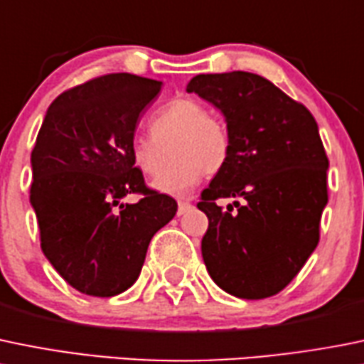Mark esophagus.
Listing matches in <instances>:
<instances>
[{
    "label": "esophagus",
    "instance_id": "obj_1",
    "mask_svg": "<svg viewBox=\"0 0 364 364\" xmlns=\"http://www.w3.org/2000/svg\"><path fill=\"white\" fill-rule=\"evenodd\" d=\"M188 208H190V200H185V199L178 200V215H183Z\"/></svg>",
    "mask_w": 364,
    "mask_h": 364
}]
</instances>
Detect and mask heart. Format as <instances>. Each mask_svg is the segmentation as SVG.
Instances as JSON below:
<instances>
[{
	"instance_id": "heart-1",
	"label": "heart",
	"mask_w": 364,
	"mask_h": 364,
	"mask_svg": "<svg viewBox=\"0 0 364 364\" xmlns=\"http://www.w3.org/2000/svg\"><path fill=\"white\" fill-rule=\"evenodd\" d=\"M151 135H136L129 156L147 178H158L171 161L172 167L154 181L165 193H183L206 174H217L229 158V133L224 122L196 100H174L151 117Z\"/></svg>"
}]
</instances>
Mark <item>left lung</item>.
Here are the masks:
<instances>
[{"label": "left lung", "mask_w": 364, "mask_h": 364, "mask_svg": "<svg viewBox=\"0 0 364 364\" xmlns=\"http://www.w3.org/2000/svg\"><path fill=\"white\" fill-rule=\"evenodd\" d=\"M186 92L220 110L231 142L197 203L210 220L200 243L208 274L238 299L272 297L318 245L329 160L315 117L267 77L243 70L193 76ZM222 196L237 200L222 210Z\"/></svg>", "instance_id": "left-lung-1"}]
</instances>
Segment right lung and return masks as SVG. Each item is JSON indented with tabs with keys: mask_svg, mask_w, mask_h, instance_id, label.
I'll return each mask as SVG.
<instances>
[{
	"mask_svg": "<svg viewBox=\"0 0 364 364\" xmlns=\"http://www.w3.org/2000/svg\"><path fill=\"white\" fill-rule=\"evenodd\" d=\"M161 81L119 73L56 97L31 151L30 203L49 263L77 291L114 297L140 276L178 203L149 190L129 156L136 121ZM128 193H142L124 205ZM119 208H117V206Z\"/></svg>",
	"mask_w": 364,
	"mask_h": 364,
	"instance_id": "add662e5",
	"label": "right lung"
}]
</instances>
